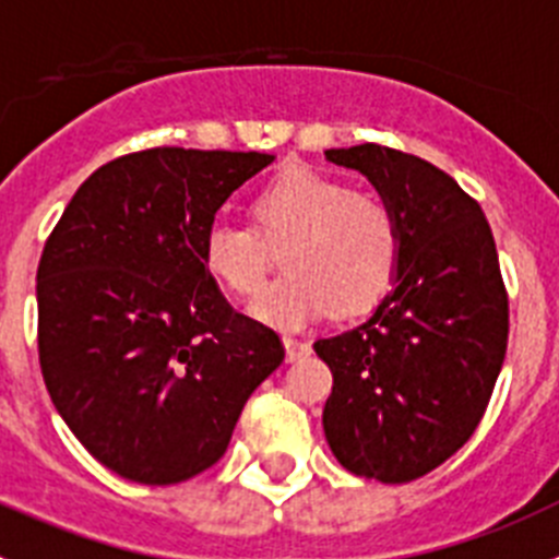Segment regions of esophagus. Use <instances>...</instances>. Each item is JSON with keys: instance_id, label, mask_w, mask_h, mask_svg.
<instances>
[{"instance_id": "esophagus-1", "label": "esophagus", "mask_w": 559, "mask_h": 559, "mask_svg": "<svg viewBox=\"0 0 559 559\" xmlns=\"http://www.w3.org/2000/svg\"><path fill=\"white\" fill-rule=\"evenodd\" d=\"M284 348H286V361H300L311 354L309 345L300 340H295V336H284Z\"/></svg>"}]
</instances>
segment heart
I'll return each instance as SVG.
<instances>
[{
    "mask_svg": "<svg viewBox=\"0 0 559 559\" xmlns=\"http://www.w3.org/2000/svg\"><path fill=\"white\" fill-rule=\"evenodd\" d=\"M255 225L211 223L203 236V264L225 289L250 295L264 278L270 245H284L289 278L261 289L248 311L275 329H304L334 306L359 314L379 304L401 261V223L373 194H356L311 167L275 175L253 203Z\"/></svg>",
    "mask_w": 559,
    "mask_h": 559,
    "instance_id": "heart-1",
    "label": "heart"
}]
</instances>
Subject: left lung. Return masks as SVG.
Here are the masks:
<instances>
[{
	"instance_id": "obj_1",
	"label": "left lung",
	"mask_w": 559,
	"mask_h": 559,
	"mask_svg": "<svg viewBox=\"0 0 559 559\" xmlns=\"http://www.w3.org/2000/svg\"><path fill=\"white\" fill-rule=\"evenodd\" d=\"M401 223L395 286L350 331L317 340L334 386L323 429L365 479H420L471 440L507 354L510 309L485 211L429 160L381 144L325 150Z\"/></svg>"
}]
</instances>
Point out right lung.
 Instances as JSON below:
<instances>
[{"instance_id": "obj_1", "label": "right lung", "mask_w": 559, "mask_h": 559, "mask_svg": "<svg viewBox=\"0 0 559 559\" xmlns=\"http://www.w3.org/2000/svg\"><path fill=\"white\" fill-rule=\"evenodd\" d=\"M275 155L153 147L74 192L38 264V359L85 451L139 485H178L228 449L255 386L284 361L203 264L225 200Z\"/></svg>"}]
</instances>
